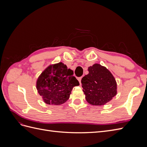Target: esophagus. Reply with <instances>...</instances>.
<instances>
[{"instance_id":"34e87169","label":"esophagus","mask_w":147,"mask_h":147,"mask_svg":"<svg viewBox=\"0 0 147 147\" xmlns=\"http://www.w3.org/2000/svg\"><path fill=\"white\" fill-rule=\"evenodd\" d=\"M82 77L78 78V82H79V83H80V84H81V80H82Z\"/></svg>"}]
</instances>
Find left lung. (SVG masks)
<instances>
[{"instance_id":"left-lung-1","label":"left lung","mask_w":147,"mask_h":147,"mask_svg":"<svg viewBox=\"0 0 147 147\" xmlns=\"http://www.w3.org/2000/svg\"><path fill=\"white\" fill-rule=\"evenodd\" d=\"M88 71L81 81L85 99L92 105H104L117 94L116 80L107 69L99 64L89 67Z\"/></svg>"}]
</instances>
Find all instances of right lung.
Listing matches in <instances>:
<instances>
[{"label": "right lung", "mask_w": 147, "mask_h": 147, "mask_svg": "<svg viewBox=\"0 0 147 147\" xmlns=\"http://www.w3.org/2000/svg\"><path fill=\"white\" fill-rule=\"evenodd\" d=\"M79 82L73 71L62 63L48 66L37 81V90L43 101L50 105H61L67 100Z\"/></svg>", "instance_id": "1"}]
</instances>
